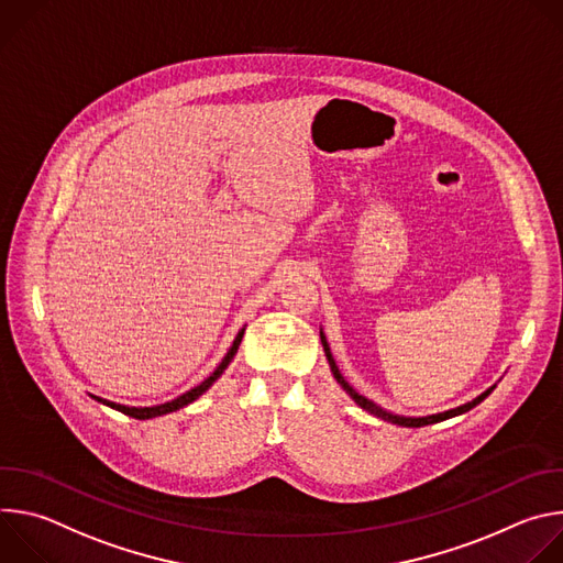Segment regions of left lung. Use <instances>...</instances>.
I'll return each mask as SVG.
<instances>
[{
    "label": "left lung",
    "mask_w": 563,
    "mask_h": 563,
    "mask_svg": "<svg viewBox=\"0 0 563 563\" xmlns=\"http://www.w3.org/2000/svg\"><path fill=\"white\" fill-rule=\"evenodd\" d=\"M320 343H323V350H325V356H328V363H330V367H332V374H334V378L341 383V387L354 398V404H358L365 412H369V415H374V417H378V419H383V421H389V423H396V426H404V428H421V426H430V423H439V421H445V419H450V417H456V415H463V412H467V410H472L474 406H478L481 400H484L493 389H495V385L490 387V389H486L484 394H478L474 400H470V404H465V406H459V408H454V410H448V412H441V415H432V417H398V415H389V412H385V410H380L376 404H372L369 398H365V396H361L345 378H343V374L339 372V365H336V361H334V356H332V352H330V345H328V339H325V334L320 332Z\"/></svg>",
    "instance_id": "8db88e82"
}]
</instances>
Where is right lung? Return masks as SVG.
<instances>
[{"label":"right lung","mask_w":563,"mask_h":563,"mask_svg":"<svg viewBox=\"0 0 563 563\" xmlns=\"http://www.w3.org/2000/svg\"><path fill=\"white\" fill-rule=\"evenodd\" d=\"M243 336H245V328L238 332V336H235V341H233V345L229 347V352L224 354V358L220 361V365L213 369V374L211 376H207L200 385H196V387H191L189 391H185L183 396H178V398H174V400H169V404H163V406H153V408H129V406H120V404H113V400H107V398H100V396H93L91 394V398H96L98 404H104V406H109V408H113V410H118V412H122V415H126V417H133V419H155V417H163V415H169V412H176V410H180V408H185V406H189V404H194V400L198 398V396H202L218 378H220V374L227 369V365L233 361V356H235V352H238V347H240V341H243Z\"/></svg>","instance_id":"add662e5"}]
</instances>
